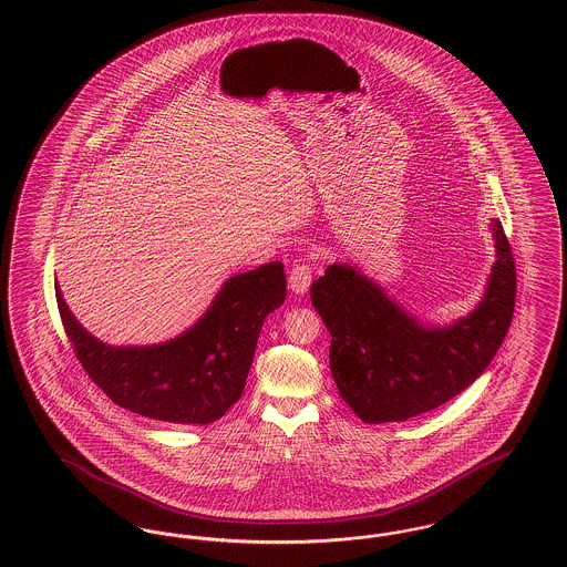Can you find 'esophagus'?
<instances>
[{
	"label": "esophagus",
	"instance_id": "1",
	"mask_svg": "<svg viewBox=\"0 0 567 567\" xmlns=\"http://www.w3.org/2000/svg\"><path fill=\"white\" fill-rule=\"evenodd\" d=\"M310 282H312V268L308 264H296L289 271V289L297 296H303L310 289Z\"/></svg>",
	"mask_w": 567,
	"mask_h": 567
}]
</instances>
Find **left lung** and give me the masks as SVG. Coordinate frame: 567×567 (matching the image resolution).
Returning a JSON list of instances; mask_svg holds the SVG:
<instances>
[{
	"mask_svg": "<svg viewBox=\"0 0 567 567\" xmlns=\"http://www.w3.org/2000/svg\"><path fill=\"white\" fill-rule=\"evenodd\" d=\"M495 264L478 306L449 324L425 323L349 264L310 287L331 333L329 365L342 400L365 423L405 421L453 400L481 377L513 323V248L491 220Z\"/></svg>",
	"mask_w": 567,
	"mask_h": 567,
	"instance_id": "8db88e82",
	"label": "left lung"
}]
</instances>
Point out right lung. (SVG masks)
<instances>
[{
	"label": "right lung",
	"instance_id": "1",
	"mask_svg": "<svg viewBox=\"0 0 567 567\" xmlns=\"http://www.w3.org/2000/svg\"><path fill=\"white\" fill-rule=\"evenodd\" d=\"M59 315L82 368L110 400L146 419L208 425L243 395L266 317L282 306V264L227 278L210 308L181 336L151 347H110L70 312L54 282Z\"/></svg>",
	"mask_w": 567,
	"mask_h": 567
}]
</instances>
